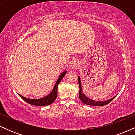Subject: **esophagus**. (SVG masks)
Listing matches in <instances>:
<instances>
[{
    "label": "esophagus",
    "mask_w": 135,
    "mask_h": 135,
    "mask_svg": "<svg viewBox=\"0 0 135 135\" xmlns=\"http://www.w3.org/2000/svg\"><path fill=\"white\" fill-rule=\"evenodd\" d=\"M78 66H79V62L77 61H72V63H71V65H70L71 69H73V70L77 69Z\"/></svg>",
    "instance_id": "34e87169"
}]
</instances>
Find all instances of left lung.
Returning a JSON list of instances; mask_svg holds the SVG:
<instances>
[{"label": "left lung", "mask_w": 135, "mask_h": 135, "mask_svg": "<svg viewBox=\"0 0 135 135\" xmlns=\"http://www.w3.org/2000/svg\"><path fill=\"white\" fill-rule=\"evenodd\" d=\"M78 80H79V96L80 100H81V102L84 103V104L88 105H92V106H103V105H105L108 104V103H109L110 102L112 101V100H113L114 98H115V97H114L108 100L101 101V102L95 101V100H92V99L89 98H88L83 93V88H82V86H81V82H80V79L79 76L78 77Z\"/></svg>", "instance_id": "left-lung-1"}]
</instances>
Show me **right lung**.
I'll return each mask as SVG.
<instances>
[{
	"instance_id": "1",
	"label": "right lung",
	"mask_w": 135,
	"mask_h": 135,
	"mask_svg": "<svg viewBox=\"0 0 135 135\" xmlns=\"http://www.w3.org/2000/svg\"><path fill=\"white\" fill-rule=\"evenodd\" d=\"M67 71H65L60 74V77H58V80H57L55 86H54L53 89H52L51 92L48 95L40 99H29L27 98L23 97L21 94H18L23 100H25L26 102H27L29 104L32 105H35V106H46V105H49L55 102V100L56 98L57 95H58V86L60 84V81L63 78V77L65 75Z\"/></svg>"
}]
</instances>
